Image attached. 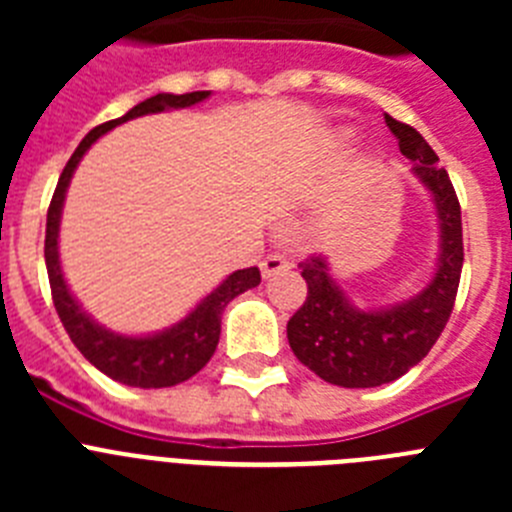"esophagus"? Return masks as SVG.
I'll return each mask as SVG.
<instances>
[{"label": "esophagus", "instance_id": "obj_1", "mask_svg": "<svg viewBox=\"0 0 512 512\" xmlns=\"http://www.w3.org/2000/svg\"><path fill=\"white\" fill-rule=\"evenodd\" d=\"M289 266H292V264H289L284 256H277V253H274V256H266V259L261 261V277H264V279L277 277V274L287 271Z\"/></svg>", "mask_w": 512, "mask_h": 512}]
</instances>
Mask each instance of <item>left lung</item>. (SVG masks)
Listing matches in <instances>:
<instances>
[{
    "instance_id": "left-lung-1",
    "label": "left lung",
    "mask_w": 512,
    "mask_h": 512,
    "mask_svg": "<svg viewBox=\"0 0 512 512\" xmlns=\"http://www.w3.org/2000/svg\"><path fill=\"white\" fill-rule=\"evenodd\" d=\"M384 122L402 156L413 161V174L433 194L441 251L428 287L382 310H359L348 300L323 256L302 261L307 297L287 323L289 346L310 372L348 390L395 382L425 359L449 323L464 264L461 207L449 174L418 130L390 115H384Z\"/></svg>"
}]
</instances>
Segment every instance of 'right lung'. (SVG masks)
<instances>
[{
	"instance_id": "add662e5",
	"label": "right lung",
	"mask_w": 512,
	"mask_h": 512,
	"mask_svg": "<svg viewBox=\"0 0 512 512\" xmlns=\"http://www.w3.org/2000/svg\"><path fill=\"white\" fill-rule=\"evenodd\" d=\"M210 97V92H189V94H156L146 102L135 104L133 110L110 122H102L87 138L81 140L74 156L63 169L58 187L53 192L51 207H48V223H45V266H48V282H51L53 305H56L58 318L63 328L79 348L84 359L94 364L102 374L128 387H143V390H158V387H174L179 382H187L189 377L200 372L202 366L215 354L217 341H220V318L223 310L233 297L243 295L246 289L256 287L261 282V271L256 266L251 269L233 271L228 279H223L220 287H215L200 305L189 312L187 318L179 320L171 328L153 333V336H120L112 330L94 323L87 312L81 310L76 297L69 292V284L63 279L61 259H58V225H61L63 200L66 189L71 184L76 166L81 156L92 148L97 138H102L107 130L117 128L122 122L135 120V117L153 115V112L182 110L200 104Z\"/></svg>"
}]
</instances>
